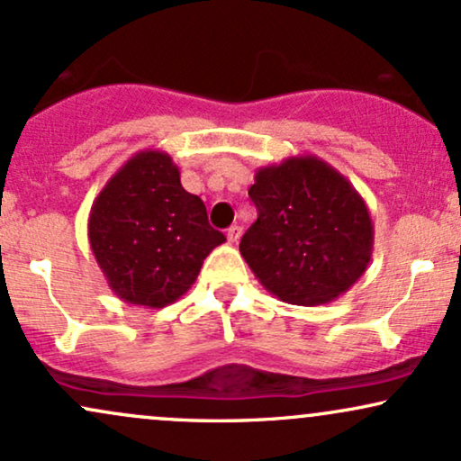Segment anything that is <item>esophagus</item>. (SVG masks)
Segmentation results:
<instances>
[{
	"instance_id": "1",
	"label": "esophagus",
	"mask_w": 461,
	"mask_h": 461,
	"mask_svg": "<svg viewBox=\"0 0 461 461\" xmlns=\"http://www.w3.org/2000/svg\"><path fill=\"white\" fill-rule=\"evenodd\" d=\"M240 236H242V227L240 225H231L230 230H227V240H230V242H238V240H240Z\"/></svg>"
}]
</instances>
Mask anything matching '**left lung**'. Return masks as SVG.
Wrapping results in <instances>:
<instances>
[{
  "label": "left lung",
  "mask_w": 461,
  "mask_h": 461,
  "mask_svg": "<svg viewBox=\"0 0 461 461\" xmlns=\"http://www.w3.org/2000/svg\"><path fill=\"white\" fill-rule=\"evenodd\" d=\"M249 197L258 219L240 253L268 293L293 305L330 303L362 277L373 258L366 201L316 156H293L256 171Z\"/></svg>",
  "instance_id": "obj_1"
}]
</instances>
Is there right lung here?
<instances>
[{
  "mask_svg": "<svg viewBox=\"0 0 461 461\" xmlns=\"http://www.w3.org/2000/svg\"><path fill=\"white\" fill-rule=\"evenodd\" d=\"M88 240L116 297L156 310L188 293L225 236L210 227L203 201L184 190L173 158L145 149L93 201Z\"/></svg>",
  "mask_w": 461,
  "mask_h": 461,
  "instance_id": "obj_1",
  "label": "right lung"
}]
</instances>
